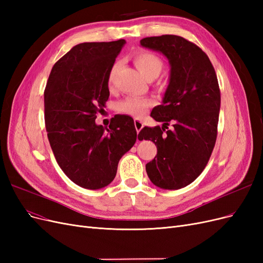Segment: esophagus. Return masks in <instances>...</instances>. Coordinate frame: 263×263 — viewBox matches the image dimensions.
Masks as SVG:
<instances>
[{
  "label": "esophagus",
  "instance_id": "34e87169",
  "mask_svg": "<svg viewBox=\"0 0 263 263\" xmlns=\"http://www.w3.org/2000/svg\"><path fill=\"white\" fill-rule=\"evenodd\" d=\"M134 124H135V128H136L137 133H139L141 130L142 127H144V123H142L141 121H139V119H135Z\"/></svg>",
  "mask_w": 263,
  "mask_h": 263
}]
</instances>
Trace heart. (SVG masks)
<instances>
[{
  "label": "heart",
  "instance_id": "1",
  "mask_svg": "<svg viewBox=\"0 0 263 263\" xmlns=\"http://www.w3.org/2000/svg\"><path fill=\"white\" fill-rule=\"evenodd\" d=\"M133 60L135 66L140 71L148 80H154L159 74L161 73L163 69V61L161 58L154 52L147 50H139L135 52L133 55ZM118 68V62H115L110 68L108 77H107V84L112 86L116 70ZM153 105V101L146 98H138V97H128L123 101L117 103V109L119 112L129 115L133 117H140L146 113V110Z\"/></svg>",
  "mask_w": 263,
  "mask_h": 263
}]
</instances>
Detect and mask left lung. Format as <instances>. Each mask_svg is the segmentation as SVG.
Masks as SVG:
<instances>
[{
  "mask_svg": "<svg viewBox=\"0 0 263 263\" xmlns=\"http://www.w3.org/2000/svg\"><path fill=\"white\" fill-rule=\"evenodd\" d=\"M146 48L162 52L171 66L170 83L161 105L150 116L162 127H144L138 139L157 146L146 164L155 185L178 190L192 183L208 164L217 137L220 90L210 58L200 47L177 35L146 37ZM170 122L173 131H165Z\"/></svg>",
  "mask_w": 263,
  "mask_h": 263,
  "instance_id": "8db88e82",
  "label": "left lung"
}]
</instances>
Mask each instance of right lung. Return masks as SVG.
I'll return each mask as SVG.
<instances>
[{"instance_id":"1","label":"right lung","mask_w":263,"mask_h":263,"mask_svg":"<svg viewBox=\"0 0 263 263\" xmlns=\"http://www.w3.org/2000/svg\"><path fill=\"white\" fill-rule=\"evenodd\" d=\"M124 44L119 39L74 46L54 63L44 92L45 125L55 160L84 189L108 185L119 159L137 139L130 116L115 115L108 127L95 124L109 97L108 72Z\"/></svg>"}]
</instances>
